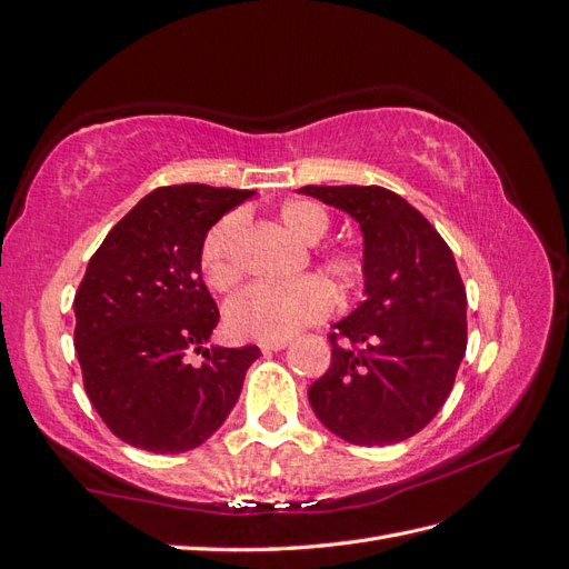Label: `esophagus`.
Here are the masks:
<instances>
[{"mask_svg":"<svg viewBox=\"0 0 569 569\" xmlns=\"http://www.w3.org/2000/svg\"><path fill=\"white\" fill-rule=\"evenodd\" d=\"M288 347V341L286 339H273V341H261L259 345V349L263 351V353H271V351H281V349H286Z\"/></svg>","mask_w":569,"mask_h":569,"instance_id":"esophagus-1","label":"esophagus"}]
</instances>
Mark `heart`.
Masks as SVG:
<instances>
[{"label": "heart", "mask_w": 569, "mask_h": 569, "mask_svg": "<svg viewBox=\"0 0 569 569\" xmlns=\"http://www.w3.org/2000/svg\"><path fill=\"white\" fill-rule=\"evenodd\" d=\"M281 222L298 240L315 244L329 230V216L310 201H288L279 210ZM237 237H240V216H222L203 237L201 271L210 288L228 290L240 281L242 269L237 261ZM325 271L339 283L353 286L363 276V257L353 249L337 247L320 254ZM335 308V290L322 276H302L296 281L271 283L259 281L240 290L230 302L224 317L237 337L242 339H288L300 329L325 320Z\"/></svg>", "instance_id": "heart-1"}]
</instances>
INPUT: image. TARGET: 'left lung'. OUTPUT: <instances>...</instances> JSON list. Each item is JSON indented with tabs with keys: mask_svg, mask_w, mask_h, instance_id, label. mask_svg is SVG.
I'll list each match as a JSON object with an SVG mask.
<instances>
[{
	"mask_svg": "<svg viewBox=\"0 0 569 569\" xmlns=\"http://www.w3.org/2000/svg\"><path fill=\"white\" fill-rule=\"evenodd\" d=\"M298 191L345 210L363 232L366 300L329 335L332 363L310 386V405L349 443H400L443 407L466 356L468 298L453 252L382 187Z\"/></svg>",
	"mask_w": 569,
	"mask_h": 569,
	"instance_id": "8db88e82",
	"label": "left lung"
}]
</instances>
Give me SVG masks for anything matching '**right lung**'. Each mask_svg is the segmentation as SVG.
I'll use <instances>...</instances> for the list:
<instances>
[{
    "label": "right lung",
    "instance_id": "right-lung-1",
    "mask_svg": "<svg viewBox=\"0 0 569 569\" xmlns=\"http://www.w3.org/2000/svg\"><path fill=\"white\" fill-rule=\"evenodd\" d=\"M254 191L179 183L113 224L74 296V349L91 405L118 439L150 453L201 446L228 419L259 347L203 345L220 320L201 276L213 224ZM191 352H203L198 367Z\"/></svg>",
    "mask_w": 569,
    "mask_h": 569
}]
</instances>
